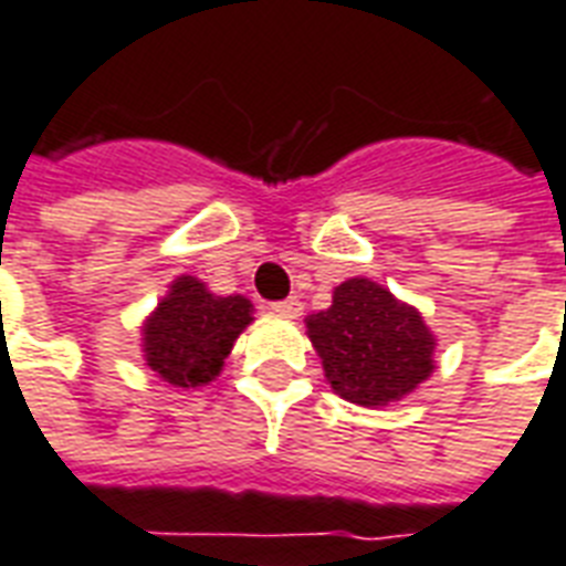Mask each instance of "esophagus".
<instances>
[{
	"label": "esophagus",
	"mask_w": 566,
	"mask_h": 566,
	"mask_svg": "<svg viewBox=\"0 0 566 566\" xmlns=\"http://www.w3.org/2000/svg\"><path fill=\"white\" fill-rule=\"evenodd\" d=\"M271 310H274V313H280V316H286V318H298L301 310H304V304H301V298H295V295H292V298L271 304Z\"/></svg>",
	"instance_id": "obj_1"
}]
</instances>
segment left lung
<instances>
[{"mask_svg":"<svg viewBox=\"0 0 566 566\" xmlns=\"http://www.w3.org/2000/svg\"><path fill=\"white\" fill-rule=\"evenodd\" d=\"M304 322L331 390L364 409L399 402L436 369L439 343L420 310L376 280L348 277Z\"/></svg>","mask_w":566,"mask_h":566,"instance_id":"left-lung-1","label":"left lung"}]
</instances>
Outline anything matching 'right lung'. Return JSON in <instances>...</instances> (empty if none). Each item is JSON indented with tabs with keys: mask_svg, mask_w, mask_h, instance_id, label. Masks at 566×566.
<instances>
[{
	"mask_svg": "<svg viewBox=\"0 0 566 566\" xmlns=\"http://www.w3.org/2000/svg\"><path fill=\"white\" fill-rule=\"evenodd\" d=\"M253 322L244 295H214L199 277L181 274L143 322V358L169 388H202L220 376L241 331Z\"/></svg>",
	"mask_w": 566,
	"mask_h": 566,
	"instance_id": "add662e5",
	"label": "right lung"
}]
</instances>
